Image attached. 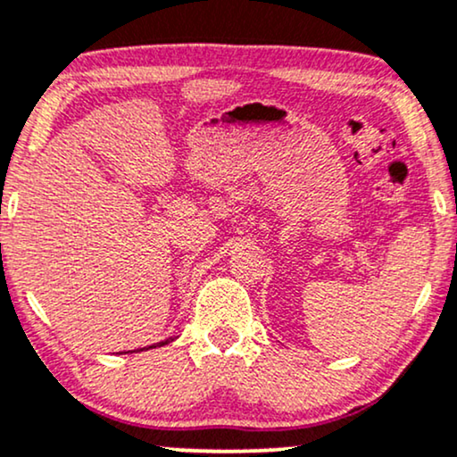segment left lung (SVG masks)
<instances>
[{
    "instance_id": "left-lung-1",
    "label": "left lung",
    "mask_w": 457,
    "mask_h": 457,
    "mask_svg": "<svg viewBox=\"0 0 457 457\" xmlns=\"http://www.w3.org/2000/svg\"><path fill=\"white\" fill-rule=\"evenodd\" d=\"M455 246H457V245H455Z\"/></svg>"
}]
</instances>
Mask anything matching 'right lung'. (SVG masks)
<instances>
[{
  "instance_id": "obj_1",
  "label": "right lung",
  "mask_w": 457,
  "mask_h": 457,
  "mask_svg": "<svg viewBox=\"0 0 457 457\" xmlns=\"http://www.w3.org/2000/svg\"><path fill=\"white\" fill-rule=\"evenodd\" d=\"M169 342H170V339H166V342H160V345H166ZM152 348H155V345H152Z\"/></svg>"
}]
</instances>
